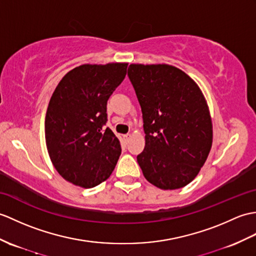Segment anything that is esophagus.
Masks as SVG:
<instances>
[{
	"label": "esophagus",
	"mask_w": 256,
	"mask_h": 256,
	"mask_svg": "<svg viewBox=\"0 0 256 256\" xmlns=\"http://www.w3.org/2000/svg\"><path fill=\"white\" fill-rule=\"evenodd\" d=\"M130 134L122 135V140H123V142H128V140H130Z\"/></svg>",
	"instance_id": "obj_1"
}]
</instances>
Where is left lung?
<instances>
[{
    "label": "left lung",
    "mask_w": 256,
    "mask_h": 256,
    "mask_svg": "<svg viewBox=\"0 0 256 256\" xmlns=\"http://www.w3.org/2000/svg\"><path fill=\"white\" fill-rule=\"evenodd\" d=\"M128 75L144 122L145 148L138 156L142 174L162 190L188 186L212 144L203 92L188 74L169 64H130Z\"/></svg>",
    "instance_id": "1"
}]
</instances>
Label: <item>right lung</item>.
Returning <instances> with one entry per match:
<instances>
[{"label":"right lung","mask_w":256,"mask_h":256,"mask_svg":"<svg viewBox=\"0 0 256 256\" xmlns=\"http://www.w3.org/2000/svg\"><path fill=\"white\" fill-rule=\"evenodd\" d=\"M128 63L82 64L64 75L46 109V150L56 171L74 186L106 181L121 155L106 128V102L126 75Z\"/></svg>","instance_id":"right-lung-1"}]
</instances>
